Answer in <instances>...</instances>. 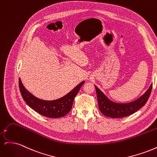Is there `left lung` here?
<instances>
[{
    "instance_id": "1",
    "label": "left lung",
    "mask_w": 157,
    "mask_h": 157,
    "mask_svg": "<svg viewBox=\"0 0 157 157\" xmlns=\"http://www.w3.org/2000/svg\"><path fill=\"white\" fill-rule=\"evenodd\" d=\"M99 109L104 115L111 118H122L129 116L145 105L150 96L153 84L144 94L136 100L127 103H118L110 100L96 85Z\"/></svg>"
}]
</instances>
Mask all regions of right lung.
Wrapping results in <instances>:
<instances>
[{
    "instance_id": "obj_1",
    "label": "right lung",
    "mask_w": 157,
    "mask_h": 157,
    "mask_svg": "<svg viewBox=\"0 0 157 157\" xmlns=\"http://www.w3.org/2000/svg\"><path fill=\"white\" fill-rule=\"evenodd\" d=\"M84 83V81L80 82L62 98L55 100L48 101L40 99L33 96L23 86L20 78H19L20 92L27 105L41 115L48 118H60L67 115L72 109L74 99Z\"/></svg>"
}]
</instances>
